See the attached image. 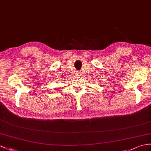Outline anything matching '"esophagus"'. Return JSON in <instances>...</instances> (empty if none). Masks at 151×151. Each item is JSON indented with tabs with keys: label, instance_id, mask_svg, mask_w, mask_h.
Here are the masks:
<instances>
[{
	"label": "esophagus",
	"instance_id": "esophagus-1",
	"mask_svg": "<svg viewBox=\"0 0 151 151\" xmlns=\"http://www.w3.org/2000/svg\"><path fill=\"white\" fill-rule=\"evenodd\" d=\"M81 72H77V75H78V76H81Z\"/></svg>",
	"mask_w": 151,
	"mask_h": 151
}]
</instances>
